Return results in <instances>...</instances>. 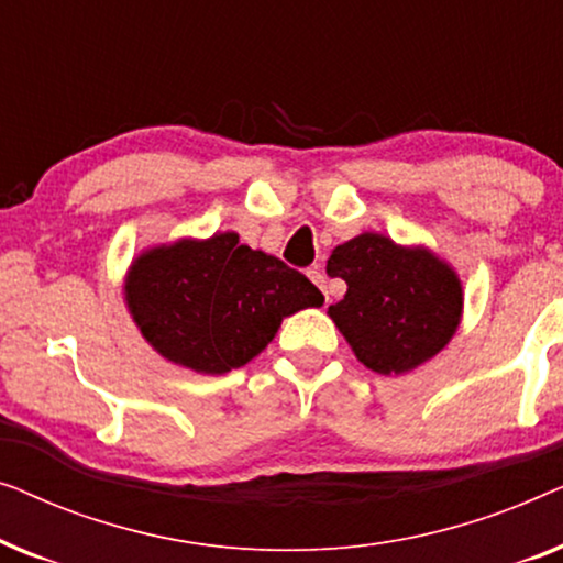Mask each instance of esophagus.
<instances>
[{
	"label": "esophagus",
	"instance_id": "1",
	"mask_svg": "<svg viewBox=\"0 0 563 563\" xmlns=\"http://www.w3.org/2000/svg\"><path fill=\"white\" fill-rule=\"evenodd\" d=\"M307 276H310L314 287H318V289L322 291V295H325V299H330V297H328V284H325V274H322L320 268H310V272H307Z\"/></svg>",
	"mask_w": 563,
	"mask_h": 563
}]
</instances>
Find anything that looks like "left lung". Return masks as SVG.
<instances>
[{"mask_svg":"<svg viewBox=\"0 0 563 563\" xmlns=\"http://www.w3.org/2000/svg\"><path fill=\"white\" fill-rule=\"evenodd\" d=\"M328 276L349 284L328 314L351 351L376 374H407L438 356L456 335L464 287L449 261L426 245H399L361 233L335 245Z\"/></svg>","mask_w":563,"mask_h":563,"instance_id":"8db88e82","label":"left lung"}]
</instances>
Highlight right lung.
I'll return each mask as SVG.
<instances>
[{"label": "right lung", "instance_id": "1", "mask_svg": "<svg viewBox=\"0 0 563 563\" xmlns=\"http://www.w3.org/2000/svg\"><path fill=\"white\" fill-rule=\"evenodd\" d=\"M122 295L158 356L212 376L256 358L284 318L325 302L305 274L243 245L233 230L141 251Z\"/></svg>", "mask_w": 563, "mask_h": 563}]
</instances>
